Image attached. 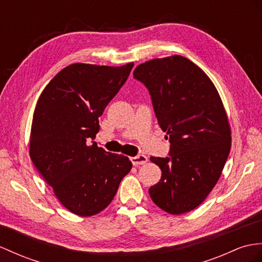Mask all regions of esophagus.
<instances>
[{
    "mask_svg": "<svg viewBox=\"0 0 262 262\" xmlns=\"http://www.w3.org/2000/svg\"><path fill=\"white\" fill-rule=\"evenodd\" d=\"M131 161H132L133 165H141V164H144L148 162V157L144 155H139L137 157H132Z\"/></svg>",
    "mask_w": 262,
    "mask_h": 262,
    "instance_id": "1",
    "label": "esophagus"
}]
</instances>
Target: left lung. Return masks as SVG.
Returning a JSON list of instances; mask_svg holds the SVG:
<instances>
[{"label":"left lung","instance_id":"obj_1","mask_svg":"<svg viewBox=\"0 0 262 262\" xmlns=\"http://www.w3.org/2000/svg\"><path fill=\"white\" fill-rule=\"evenodd\" d=\"M133 76L148 88L158 123L171 143L170 157L150 158L162 174L149 194L165 212H189L214 188L231 148L230 124L218 90L181 55L146 61Z\"/></svg>","mask_w":262,"mask_h":262}]
</instances>
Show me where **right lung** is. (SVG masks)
I'll use <instances>...</instances> for the list:
<instances>
[{
	"label": "right lung",
	"mask_w": 262,
	"mask_h": 262,
	"mask_svg": "<svg viewBox=\"0 0 262 262\" xmlns=\"http://www.w3.org/2000/svg\"><path fill=\"white\" fill-rule=\"evenodd\" d=\"M135 63L122 67L74 63L44 88L34 110L30 157L63 207L91 216L110 205L132 163L97 143L99 118Z\"/></svg>",
	"instance_id": "1"
}]
</instances>
